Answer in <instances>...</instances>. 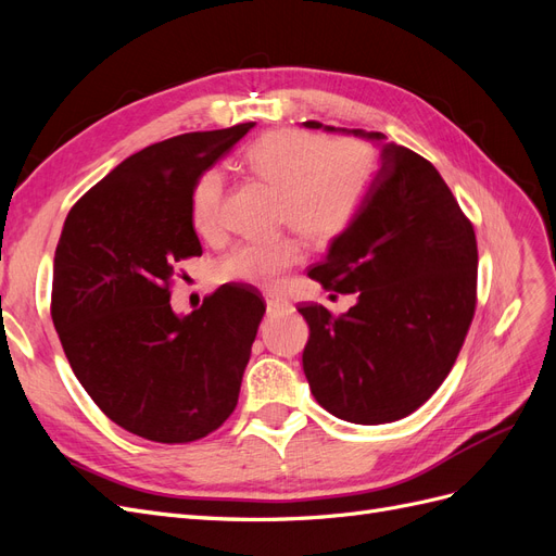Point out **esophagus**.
I'll list each match as a JSON object with an SVG mask.
<instances>
[{
    "mask_svg": "<svg viewBox=\"0 0 556 556\" xmlns=\"http://www.w3.org/2000/svg\"><path fill=\"white\" fill-rule=\"evenodd\" d=\"M285 311H292V304L288 299L274 296V294L266 296V313L268 315H278V313H285Z\"/></svg>",
    "mask_w": 556,
    "mask_h": 556,
    "instance_id": "obj_1",
    "label": "esophagus"
}]
</instances>
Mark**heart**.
<instances>
[{"label": "heart", "instance_id": "1", "mask_svg": "<svg viewBox=\"0 0 556 556\" xmlns=\"http://www.w3.org/2000/svg\"><path fill=\"white\" fill-rule=\"evenodd\" d=\"M245 169L280 194V220L301 239L327 245L355 220L374 180V150L357 139H336L294 129L268 131L245 150ZM223 172L201 174L192 192V225L201 237L220 229ZM301 260L294 241L239 243L217 264V278L271 285Z\"/></svg>", "mask_w": 556, "mask_h": 556}]
</instances>
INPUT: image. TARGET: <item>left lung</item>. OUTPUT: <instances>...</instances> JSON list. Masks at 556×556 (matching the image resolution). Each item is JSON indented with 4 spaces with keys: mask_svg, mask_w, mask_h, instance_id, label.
Here are the masks:
<instances>
[{
    "mask_svg": "<svg viewBox=\"0 0 556 556\" xmlns=\"http://www.w3.org/2000/svg\"><path fill=\"white\" fill-rule=\"evenodd\" d=\"M380 148L355 220L311 268L325 290L355 294L333 317L308 304L304 374L319 406L355 425L394 422L439 390L476 313L478 245L473 225L435 166L387 143L382 131L306 121Z\"/></svg>",
    "mask_w": 556,
    "mask_h": 556,
    "instance_id": "left-lung-1",
    "label": "left lung"
}]
</instances>
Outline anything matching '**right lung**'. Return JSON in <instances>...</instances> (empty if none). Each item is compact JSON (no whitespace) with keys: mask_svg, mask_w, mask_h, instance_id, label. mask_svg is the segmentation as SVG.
Here are the masks:
<instances>
[{"mask_svg":"<svg viewBox=\"0 0 556 556\" xmlns=\"http://www.w3.org/2000/svg\"><path fill=\"white\" fill-rule=\"evenodd\" d=\"M255 123L180 134L129 155L78 199L53 262V325L78 382L117 427L190 443L237 408L266 306L223 285L172 308L180 260L199 257L192 192Z\"/></svg>","mask_w":556,"mask_h":556,"instance_id":"right-lung-1","label":"right lung"}]
</instances>
